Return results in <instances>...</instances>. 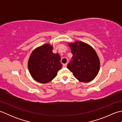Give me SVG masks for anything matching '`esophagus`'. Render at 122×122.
Listing matches in <instances>:
<instances>
[{
	"instance_id": "1",
	"label": "esophagus",
	"mask_w": 122,
	"mask_h": 122,
	"mask_svg": "<svg viewBox=\"0 0 122 122\" xmlns=\"http://www.w3.org/2000/svg\"><path fill=\"white\" fill-rule=\"evenodd\" d=\"M67 66V63H65V64H63V68H66Z\"/></svg>"
}]
</instances>
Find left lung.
I'll use <instances>...</instances> for the list:
<instances>
[{
  "mask_svg": "<svg viewBox=\"0 0 122 122\" xmlns=\"http://www.w3.org/2000/svg\"><path fill=\"white\" fill-rule=\"evenodd\" d=\"M73 56L67 68L79 81H91L97 76L100 70V60L91 46L83 42L69 44Z\"/></svg>",
  "mask_w": 122,
  "mask_h": 122,
  "instance_id": "8db88e82",
  "label": "left lung"
}]
</instances>
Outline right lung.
<instances>
[{
    "label": "right lung",
    "mask_w": 122,
    "mask_h": 122,
    "mask_svg": "<svg viewBox=\"0 0 122 122\" xmlns=\"http://www.w3.org/2000/svg\"><path fill=\"white\" fill-rule=\"evenodd\" d=\"M53 47L45 44L36 49L31 54L28 61V69L34 80L41 83L52 81L62 66L61 57L52 52Z\"/></svg>",
    "instance_id": "obj_1"
}]
</instances>
